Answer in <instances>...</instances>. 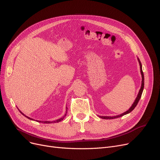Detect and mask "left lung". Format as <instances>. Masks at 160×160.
<instances>
[{
    "label": "left lung",
    "mask_w": 160,
    "mask_h": 160,
    "mask_svg": "<svg viewBox=\"0 0 160 160\" xmlns=\"http://www.w3.org/2000/svg\"><path fill=\"white\" fill-rule=\"evenodd\" d=\"M138 63H139V65H140L141 72V75H142V84H141V89H140V90H139V92H138V95H137V98H136L135 102H133V105H132L131 107L128 111H126V112H125L124 113H123V114H120V115L116 116H112V117H111V116H99L100 118H102V119H107H107L110 120V119H114V118H117L122 117V116H124V115H126V114H127L131 112V111L133 110L136 107V106L137 105V104H138V101H139V100H140V99H141V95H142V91H143V89H144V74H143L142 69V64H141V61H140L139 59H138Z\"/></svg>",
    "instance_id": "obj_1"
}]
</instances>
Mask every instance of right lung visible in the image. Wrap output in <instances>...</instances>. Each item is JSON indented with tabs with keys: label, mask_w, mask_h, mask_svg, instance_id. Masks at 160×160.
Masks as SVG:
<instances>
[{
	"label": "right lung",
	"mask_w": 160,
	"mask_h": 160,
	"mask_svg": "<svg viewBox=\"0 0 160 160\" xmlns=\"http://www.w3.org/2000/svg\"><path fill=\"white\" fill-rule=\"evenodd\" d=\"M20 112L21 113H22L23 115H24L25 117H27V118H29V119H30V120H32V118H30L29 117H28V116H26L25 114H23L22 112H21V111H20ZM67 113V112H66ZM65 116H66V114H65V115L63 117V118H59V119H58V120H55V121H53V122H49V121H38V122H42V123H58V122H61V121H62V120H63V118H64L65 117Z\"/></svg>",
	"instance_id": "add662e5"
}]
</instances>
